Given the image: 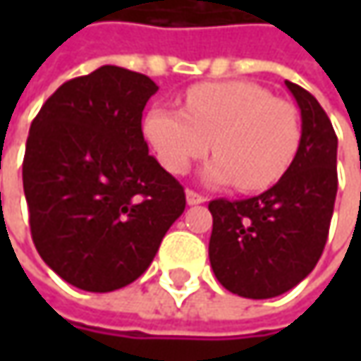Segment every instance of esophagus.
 Wrapping results in <instances>:
<instances>
[{
    "instance_id": "obj_1",
    "label": "esophagus",
    "mask_w": 361,
    "mask_h": 361,
    "mask_svg": "<svg viewBox=\"0 0 361 361\" xmlns=\"http://www.w3.org/2000/svg\"><path fill=\"white\" fill-rule=\"evenodd\" d=\"M207 199L202 197L201 192H197V190H192V188H187V202L188 204H201Z\"/></svg>"
}]
</instances>
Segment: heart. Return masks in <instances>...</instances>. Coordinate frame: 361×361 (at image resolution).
I'll use <instances>...</instances> for the list:
<instances>
[{"mask_svg": "<svg viewBox=\"0 0 361 361\" xmlns=\"http://www.w3.org/2000/svg\"><path fill=\"white\" fill-rule=\"evenodd\" d=\"M145 136L159 162L185 174L213 142L216 157L204 169L211 185L247 192L275 185L291 166L301 142L298 108L271 98L251 82H213L190 88L185 110L154 106L145 118Z\"/></svg>", "mask_w": 361, "mask_h": 361, "instance_id": "b5f03b06", "label": "heart"}]
</instances>
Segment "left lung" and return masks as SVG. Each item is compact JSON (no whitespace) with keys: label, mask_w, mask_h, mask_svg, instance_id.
I'll use <instances>...</instances> for the list:
<instances>
[{"label":"left lung","mask_w":361,"mask_h":361,"mask_svg":"<svg viewBox=\"0 0 361 361\" xmlns=\"http://www.w3.org/2000/svg\"><path fill=\"white\" fill-rule=\"evenodd\" d=\"M285 86L301 110V142L291 166L257 197L209 202L211 267L219 283L241 298H275L303 281L324 253L334 215L338 136L310 92L289 80Z\"/></svg>","instance_id":"8db88e82"}]
</instances>
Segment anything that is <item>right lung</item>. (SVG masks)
I'll return each mask as SVG.
<instances>
[{"mask_svg": "<svg viewBox=\"0 0 361 361\" xmlns=\"http://www.w3.org/2000/svg\"><path fill=\"white\" fill-rule=\"evenodd\" d=\"M159 86L102 66L63 82L30 126L23 192L35 249L63 281L108 293L136 281L185 211V188L148 154L142 110Z\"/></svg>", "mask_w": 361, "mask_h": 361, "instance_id": "add662e5", "label": "right lung"}]
</instances>
